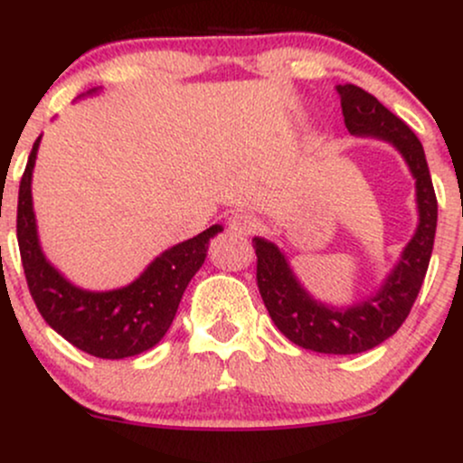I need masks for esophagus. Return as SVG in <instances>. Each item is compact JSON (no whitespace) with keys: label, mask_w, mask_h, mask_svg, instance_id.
Wrapping results in <instances>:
<instances>
[{"label":"esophagus","mask_w":463,"mask_h":463,"mask_svg":"<svg viewBox=\"0 0 463 463\" xmlns=\"http://www.w3.org/2000/svg\"><path fill=\"white\" fill-rule=\"evenodd\" d=\"M257 217L250 213H232L231 220H228V228L237 232V235H250V232L257 231Z\"/></svg>","instance_id":"esophagus-1"}]
</instances>
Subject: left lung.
<instances>
[{
  "instance_id": "left-lung-1",
  "label": "left lung",
  "mask_w": 463,
  "mask_h": 463,
  "mask_svg": "<svg viewBox=\"0 0 463 463\" xmlns=\"http://www.w3.org/2000/svg\"><path fill=\"white\" fill-rule=\"evenodd\" d=\"M337 93L350 135L387 141L405 158L416 180V232L379 291L342 309L313 298L274 241L254 237L252 243L257 250L259 291L279 331L296 346L313 353L357 354L383 344L407 320L431 261L438 200L422 143L405 121L354 84H339Z\"/></svg>"
}]
</instances>
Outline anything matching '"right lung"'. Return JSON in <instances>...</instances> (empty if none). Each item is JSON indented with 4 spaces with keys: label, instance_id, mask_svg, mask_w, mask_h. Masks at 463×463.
<instances>
[{
    "label": "right lung",
    "instance_id": "1",
    "mask_svg": "<svg viewBox=\"0 0 463 463\" xmlns=\"http://www.w3.org/2000/svg\"><path fill=\"white\" fill-rule=\"evenodd\" d=\"M98 93L91 89L87 95ZM41 137L32 146L19 184L17 241L25 280L43 320L69 344L99 359H124L156 346L176 317L189 280L202 268L209 241L224 228L213 224L158 254L139 279L119 289L89 291L47 261L32 206V172Z\"/></svg>",
    "mask_w": 463,
    "mask_h": 463
}]
</instances>
